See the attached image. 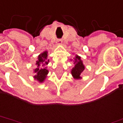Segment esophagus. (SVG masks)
<instances>
[{"label":"esophagus","mask_w":123,"mask_h":123,"mask_svg":"<svg viewBox=\"0 0 123 123\" xmlns=\"http://www.w3.org/2000/svg\"><path fill=\"white\" fill-rule=\"evenodd\" d=\"M62 44V40H57V44H58V45H60V44Z\"/></svg>","instance_id":"1"}]
</instances>
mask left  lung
<instances>
[{"label":"left lung","mask_w":123,"mask_h":123,"mask_svg":"<svg viewBox=\"0 0 123 123\" xmlns=\"http://www.w3.org/2000/svg\"><path fill=\"white\" fill-rule=\"evenodd\" d=\"M73 62H74V67L71 70V74L72 75L73 79L75 80H79L82 79L80 74L83 72L85 69V66L83 64V60H81V57L79 55H76L74 58H73ZM72 61V60H70Z\"/></svg>","instance_id":"8db88e82"}]
</instances>
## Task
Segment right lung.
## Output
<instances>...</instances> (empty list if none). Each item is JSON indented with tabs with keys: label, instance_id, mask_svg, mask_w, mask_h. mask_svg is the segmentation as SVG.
<instances>
[{
	"label": "right lung",
	"instance_id": "right-lung-1",
	"mask_svg": "<svg viewBox=\"0 0 123 123\" xmlns=\"http://www.w3.org/2000/svg\"><path fill=\"white\" fill-rule=\"evenodd\" d=\"M48 51H44L41 53L38 56L37 60L36 61V68L34 69L33 73L34 76H33L34 79L38 81V83H42L46 80L49 73V70H47V65L49 62V60L47 59Z\"/></svg>",
	"mask_w": 123,
	"mask_h": 123
}]
</instances>
